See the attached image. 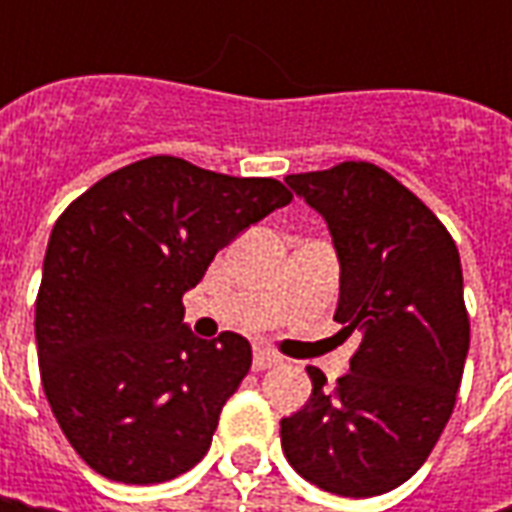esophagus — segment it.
I'll return each mask as SVG.
<instances>
[{
    "label": "esophagus",
    "mask_w": 512,
    "mask_h": 512,
    "mask_svg": "<svg viewBox=\"0 0 512 512\" xmlns=\"http://www.w3.org/2000/svg\"><path fill=\"white\" fill-rule=\"evenodd\" d=\"M279 362H282V359H279L276 353H270L267 347H256V350H253V367H256V370H267V367H276Z\"/></svg>",
    "instance_id": "34e87169"
}]
</instances>
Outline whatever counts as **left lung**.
<instances>
[{
  "mask_svg": "<svg viewBox=\"0 0 512 512\" xmlns=\"http://www.w3.org/2000/svg\"><path fill=\"white\" fill-rule=\"evenodd\" d=\"M339 256V336H359L350 373L282 419V450L310 484L347 499L382 496L430 456L456 407L470 319L459 247L416 193L370 162L293 173Z\"/></svg>",
  "mask_w": 512,
  "mask_h": 512,
  "instance_id": "1",
  "label": "left lung"
}]
</instances>
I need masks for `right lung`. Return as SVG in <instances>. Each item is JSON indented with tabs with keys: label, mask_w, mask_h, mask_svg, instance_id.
Returning a JSON list of instances; mask_svg holds the SVG:
<instances>
[{
	"label": "right lung",
	"mask_w": 512,
	"mask_h": 512,
	"mask_svg": "<svg viewBox=\"0 0 512 512\" xmlns=\"http://www.w3.org/2000/svg\"><path fill=\"white\" fill-rule=\"evenodd\" d=\"M290 199L276 179L150 156L56 219L36 296L39 373L70 447L99 476L159 484L205 459L253 353L239 333L193 336L182 296Z\"/></svg>",
	"instance_id": "1"
}]
</instances>
